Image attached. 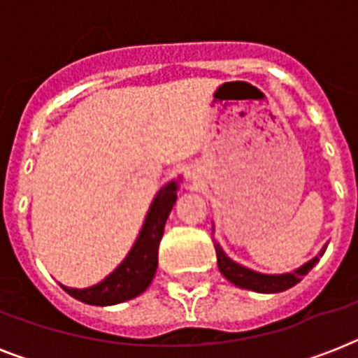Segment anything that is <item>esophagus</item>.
<instances>
[{
  "mask_svg": "<svg viewBox=\"0 0 358 358\" xmlns=\"http://www.w3.org/2000/svg\"><path fill=\"white\" fill-rule=\"evenodd\" d=\"M193 174H195V173H193Z\"/></svg>",
  "mask_w": 358,
  "mask_h": 358,
  "instance_id": "obj_1",
  "label": "esophagus"
}]
</instances>
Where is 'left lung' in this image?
<instances>
[{
  "mask_svg": "<svg viewBox=\"0 0 358 358\" xmlns=\"http://www.w3.org/2000/svg\"><path fill=\"white\" fill-rule=\"evenodd\" d=\"M213 245H215V252H217L219 271L223 273L224 278L230 280L232 284H236L238 288L252 289V292H258V294H278V292L289 289L292 286L301 282V278L305 277L306 273L316 266L320 258L323 256V252H325V249H327V243H325L322 247V250L312 260L305 262L303 266L294 269V271L280 273V275H266V273L252 271L249 267L239 266L234 260H230L215 239H213Z\"/></svg>",
  "mask_w": 358,
  "mask_h": 358,
  "instance_id": "8db88e82",
  "label": "left lung"
}]
</instances>
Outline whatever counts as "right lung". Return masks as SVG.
<instances>
[{"instance_id":"add662e5","label":"right lung","mask_w":358,"mask_h":358,"mask_svg":"<svg viewBox=\"0 0 358 358\" xmlns=\"http://www.w3.org/2000/svg\"><path fill=\"white\" fill-rule=\"evenodd\" d=\"M178 182L180 180H171L157 191V195L154 196L146 212L145 223L141 227L134 247L129 249L126 258L120 262L113 273H109L102 282L83 289L69 288L61 284L64 292L81 303L96 306L119 305L143 294L156 275L157 249H159L169 213L178 196L176 195L180 187Z\"/></svg>"}]
</instances>
